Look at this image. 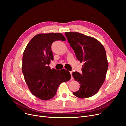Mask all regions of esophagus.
Segmentation results:
<instances>
[{
  "mask_svg": "<svg viewBox=\"0 0 126 126\" xmlns=\"http://www.w3.org/2000/svg\"><path fill=\"white\" fill-rule=\"evenodd\" d=\"M70 73L71 74V79L72 80V79H73V77H72V71H70Z\"/></svg>",
  "mask_w": 126,
  "mask_h": 126,
  "instance_id": "1",
  "label": "esophagus"
}]
</instances>
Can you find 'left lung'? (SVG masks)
I'll return each mask as SVG.
<instances>
[{"label":"left lung","mask_w":126,"mask_h":126,"mask_svg":"<svg viewBox=\"0 0 126 126\" xmlns=\"http://www.w3.org/2000/svg\"><path fill=\"white\" fill-rule=\"evenodd\" d=\"M77 59L83 63L82 74L72 72L80 88L73 94L79 98L94 96L104 82L108 63L103 45L96 39L78 32H65Z\"/></svg>","instance_id":"1"}]
</instances>
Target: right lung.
<instances>
[{
    "instance_id": "1",
    "label": "right lung",
    "mask_w": 126,
    "mask_h": 126,
    "mask_svg": "<svg viewBox=\"0 0 126 126\" xmlns=\"http://www.w3.org/2000/svg\"><path fill=\"white\" fill-rule=\"evenodd\" d=\"M65 40L60 33L38 34L30 40L25 49L22 66L25 80L30 92L40 99L52 98L60 83L69 81L71 78L68 70L51 69L48 66L51 60H54L52 43Z\"/></svg>"
}]
</instances>
